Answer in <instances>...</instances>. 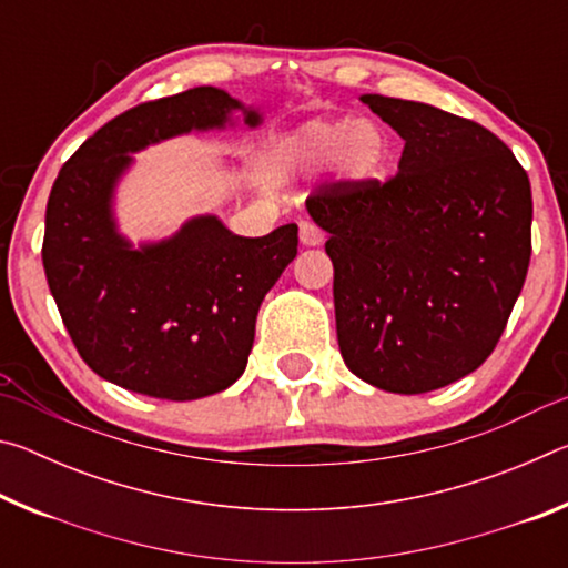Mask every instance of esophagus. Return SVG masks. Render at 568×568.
Wrapping results in <instances>:
<instances>
[{
    "label": "esophagus",
    "mask_w": 568,
    "mask_h": 568,
    "mask_svg": "<svg viewBox=\"0 0 568 568\" xmlns=\"http://www.w3.org/2000/svg\"><path fill=\"white\" fill-rule=\"evenodd\" d=\"M301 243L305 247H315L323 243V233L313 223H301Z\"/></svg>",
    "instance_id": "1"
}]
</instances>
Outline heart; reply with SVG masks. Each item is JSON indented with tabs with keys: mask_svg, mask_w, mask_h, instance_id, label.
<instances>
[{
	"mask_svg": "<svg viewBox=\"0 0 568 568\" xmlns=\"http://www.w3.org/2000/svg\"><path fill=\"white\" fill-rule=\"evenodd\" d=\"M293 165L301 172H318L341 162L353 182H376L390 165L393 145L386 128L373 120H311L291 138Z\"/></svg>",
	"mask_w": 568,
	"mask_h": 568,
	"instance_id": "b5f03b06",
	"label": "heart"
}]
</instances>
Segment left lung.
<instances>
[{
    "label": "left lung",
    "mask_w": 568,
    "mask_h": 568,
    "mask_svg": "<svg viewBox=\"0 0 568 568\" xmlns=\"http://www.w3.org/2000/svg\"><path fill=\"white\" fill-rule=\"evenodd\" d=\"M406 148L388 182L307 197L328 233L345 365L416 396L474 373L496 348L531 261V185L494 132L434 104L361 94Z\"/></svg>",
    "instance_id": "obj_1"
}]
</instances>
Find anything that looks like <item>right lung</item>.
<instances>
[{
    "label": "right lung",
    "instance_id": "add662e5",
    "mask_svg": "<svg viewBox=\"0 0 568 568\" xmlns=\"http://www.w3.org/2000/svg\"><path fill=\"white\" fill-rule=\"evenodd\" d=\"M263 114L225 90L195 88L145 102L104 124L64 162L44 217L42 263L82 361L124 390L195 400L243 376L263 297L297 255V225L240 237L215 215L132 245L114 190L134 152L187 132Z\"/></svg>",
    "mask_w": 568,
    "mask_h": 568
}]
</instances>
